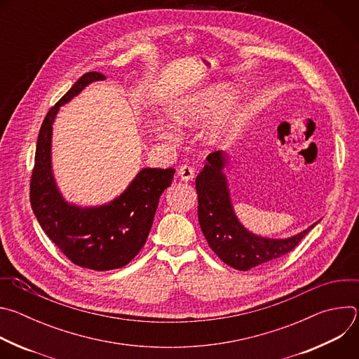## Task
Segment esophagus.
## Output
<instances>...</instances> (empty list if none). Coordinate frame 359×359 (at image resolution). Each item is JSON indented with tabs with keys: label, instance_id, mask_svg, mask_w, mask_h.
Here are the masks:
<instances>
[{
	"label": "esophagus",
	"instance_id": "1",
	"mask_svg": "<svg viewBox=\"0 0 359 359\" xmlns=\"http://www.w3.org/2000/svg\"><path fill=\"white\" fill-rule=\"evenodd\" d=\"M177 175H179V177H180L183 182H190V180H193V177H194V169L184 165V166H182V168L179 169Z\"/></svg>",
	"mask_w": 359,
	"mask_h": 359
}]
</instances>
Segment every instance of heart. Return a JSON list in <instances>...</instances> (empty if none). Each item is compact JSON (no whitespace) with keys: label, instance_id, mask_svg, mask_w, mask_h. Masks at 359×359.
Segmentation results:
<instances>
[{"label":"heart","instance_id":"b5f03b06","mask_svg":"<svg viewBox=\"0 0 359 359\" xmlns=\"http://www.w3.org/2000/svg\"><path fill=\"white\" fill-rule=\"evenodd\" d=\"M229 99V93L216 89L201 92L190 99L183 102H177L170 109L172 119L184 126L196 125L204 119L210 118L216 112H219ZM241 121L237 111L227 112L219 118H216L204 133V139L212 146H224L231 143L240 133ZM156 132L165 139H175L172 130L163 125L156 128Z\"/></svg>","mask_w":359,"mask_h":359}]
</instances>
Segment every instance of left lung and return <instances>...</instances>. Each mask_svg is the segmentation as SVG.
I'll use <instances>...</instances> for the list:
<instances>
[{"label": "left lung", "mask_w": 359, "mask_h": 359, "mask_svg": "<svg viewBox=\"0 0 359 359\" xmlns=\"http://www.w3.org/2000/svg\"><path fill=\"white\" fill-rule=\"evenodd\" d=\"M208 163L196 177L198 223L210 248L227 266L247 271L290 252L318 223L287 238H269L248 231L234 213L224 168L229 155L210 153Z\"/></svg>", "instance_id": "obj_1"}]
</instances>
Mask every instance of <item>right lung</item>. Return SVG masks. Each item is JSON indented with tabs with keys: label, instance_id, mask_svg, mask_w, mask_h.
<instances>
[{
	"label": "right lung",
	"instance_id": "add662e5",
	"mask_svg": "<svg viewBox=\"0 0 359 359\" xmlns=\"http://www.w3.org/2000/svg\"><path fill=\"white\" fill-rule=\"evenodd\" d=\"M104 79L99 72L82 75L49 109L38 135L29 186L31 206L45 234L74 264L95 271L121 269L135 259L151 229L159 197L175 175V169L143 168L123 193L102 206L82 208L64 198L50 159L55 116L89 83Z\"/></svg>",
	"mask_w": 359,
	"mask_h": 359
}]
</instances>
